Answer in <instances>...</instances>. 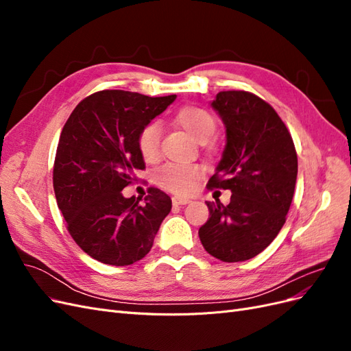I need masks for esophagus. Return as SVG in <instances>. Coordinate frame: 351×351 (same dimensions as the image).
Returning a JSON list of instances; mask_svg holds the SVG:
<instances>
[{
  "label": "esophagus",
  "mask_w": 351,
  "mask_h": 351,
  "mask_svg": "<svg viewBox=\"0 0 351 351\" xmlns=\"http://www.w3.org/2000/svg\"><path fill=\"white\" fill-rule=\"evenodd\" d=\"M171 200H173V205H174V206H182V205L190 204V199L183 197V196H173Z\"/></svg>",
  "instance_id": "esophagus-1"
}]
</instances>
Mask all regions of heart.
Segmentation results:
<instances>
[{
	"label": "heart",
	"mask_w": 351,
	"mask_h": 351,
	"mask_svg": "<svg viewBox=\"0 0 351 351\" xmlns=\"http://www.w3.org/2000/svg\"><path fill=\"white\" fill-rule=\"evenodd\" d=\"M176 123L197 142H206L217 129L215 119L206 110L199 107H183L174 117ZM161 145V124L147 123L137 136V147L146 162L159 158ZM204 168L195 164H165L155 173V182L161 187L178 195L192 193L199 184Z\"/></svg>",
	"instance_id": "obj_1"
}]
</instances>
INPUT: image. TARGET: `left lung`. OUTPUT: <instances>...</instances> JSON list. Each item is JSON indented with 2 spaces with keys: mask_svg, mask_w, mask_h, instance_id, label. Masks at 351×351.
<instances>
[{
  "mask_svg": "<svg viewBox=\"0 0 351 351\" xmlns=\"http://www.w3.org/2000/svg\"><path fill=\"white\" fill-rule=\"evenodd\" d=\"M226 125L227 145L208 186L231 190L228 205L206 202L199 228L205 250L222 262L256 256L278 236L294 195L297 154L291 134L268 102L224 90L210 102Z\"/></svg>",
  "mask_w": 351,
  "mask_h": 351,
  "instance_id": "obj_1",
  "label": "left lung"
}]
</instances>
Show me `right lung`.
Instances as JSON below:
<instances>
[{
    "instance_id": "1",
    "label": "right lung",
    "mask_w": 351,
    "mask_h": 351,
    "mask_svg": "<svg viewBox=\"0 0 351 351\" xmlns=\"http://www.w3.org/2000/svg\"><path fill=\"white\" fill-rule=\"evenodd\" d=\"M176 98L101 90L80 101L62 127L54 192L70 236L90 258L125 267L149 253L171 199L149 187L141 205L139 197H124L121 190L145 169L139 132Z\"/></svg>"
}]
</instances>
